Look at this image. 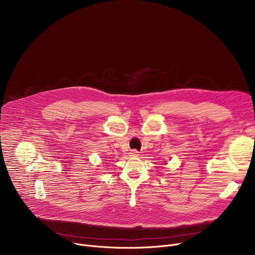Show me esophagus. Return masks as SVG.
Here are the masks:
<instances>
[{
    "label": "esophagus",
    "instance_id": "obj_1",
    "mask_svg": "<svg viewBox=\"0 0 255 255\" xmlns=\"http://www.w3.org/2000/svg\"><path fill=\"white\" fill-rule=\"evenodd\" d=\"M129 154H130L131 157H138L139 156V153H138L137 150H131Z\"/></svg>",
    "mask_w": 255,
    "mask_h": 255
}]
</instances>
